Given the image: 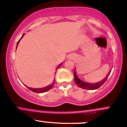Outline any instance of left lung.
<instances>
[{
  "label": "left lung",
  "instance_id": "8db88e82",
  "mask_svg": "<svg viewBox=\"0 0 127 127\" xmlns=\"http://www.w3.org/2000/svg\"><path fill=\"white\" fill-rule=\"evenodd\" d=\"M110 73H109L108 75H107V77L104 79L103 81H100V82L94 83V84H90V83H87L84 82V81H81L80 79L77 76V75H76L75 72H74V78H75V81L76 84L80 88L82 89H85V90H96V89H98L100 88L101 85H103L104 84V83L106 82V80H107V78L110 75Z\"/></svg>",
  "mask_w": 127,
  "mask_h": 127
}]
</instances>
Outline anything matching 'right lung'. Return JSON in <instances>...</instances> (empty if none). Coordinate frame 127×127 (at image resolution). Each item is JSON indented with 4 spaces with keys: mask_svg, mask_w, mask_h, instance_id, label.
Returning <instances> with one entry per match:
<instances>
[{
    "mask_svg": "<svg viewBox=\"0 0 127 127\" xmlns=\"http://www.w3.org/2000/svg\"><path fill=\"white\" fill-rule=\"evenodd\" d=\"M23 36H24V34H23V36H21V38L23 37ZM20 39L18 40V42H17V46H18V44L19 42H20ZM61 64H60V65H59V66H58V67H59L60 66ZM54 84V82L52 83V84L51 85H48V86H47V87H44V88H30V87H27V88L29 89V90H30V91L34 92V93H44V92L48 91H49V90H51V88H52V87H53Z\"/></svg>",
    "mask_w": 127,
    "mask_h": 127,
    "instance_id": "add662e5",
    "label": "right lung"
}]
</instances>
